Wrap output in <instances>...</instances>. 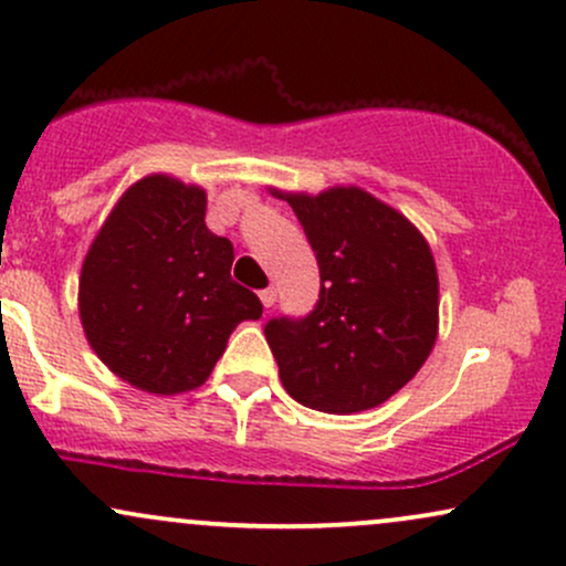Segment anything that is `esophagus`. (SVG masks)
Listing matches in <instances>:
<instances>
[{
	"instance_id": "obj_1",
	"label": "esophagus",
	"mask_w": 566,
	"mask_h": 566,
	"mask_svg": "<svg viewBox=\"0 0 566 566\" xmlns=\"http://www.w3.org/2000/svg\"><path fill=\"white\" fill-rule=\"evenodd\" d=\"M258 295H261V303L265 305V308H271V305H274V301H276V290L274 287H265V290L258 292Z\"/></svg>"
}]
</instances>
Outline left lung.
<instances>
[{
  "instance_id": "left-lung-1",
  "label": "left lung",
  "mask_w": 566,
  "mask_h": 566,
  "mask_svg": "<svg viewBox=\"0 0 566 566\" xmlns=\"http://www.w3.org/2000/svg\"><path fill=\"white\" fill-rule=\"evenodd\" d=\"M271 193L301 220L322 276L308 316L265 324L284 391L329 415L382 405L418 375L437 343L431 247L399 210L359 186H333L316 197Z\"/></svg>"
}]
</instances>
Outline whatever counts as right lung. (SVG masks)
<instances>
[{
    "label": "right lung",
    "instance_id": "obj_1",
    "mask_svg": "<svg viewBox=\"0 0 566 566\" xmlns=\"http://www.w3.org/2000/svg\"><path fill=\"white\" fill-rule=\"evenodd\" d=\"M207 193L172 175H146L122 193L90 244L80 319L116 378L172 396L199 388L255 292L231 279L233 244L207 229Z\"/></svg>",
    "mask_w": 566,
    "mask_h": 566
}]
</instances>
